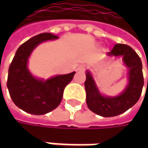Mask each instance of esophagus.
Here are the masks:
<instances>
[{
	"mask_svg": "<svg viewBox=\"0 0 148 148\" xmlns=\"http://www.w3.org/2000/svg\"><path fill=\"white\" fill-rule=\"evenodd\" d=\"M85 69H86V66H85V65H80V66L78 68V70H79V71H83V70H85Z\"/></svg>",
	"mask_w": 148,
	"mask_h": 148,
	"instance_id": "1",
	"label": "esophagus"
}]
</instances>
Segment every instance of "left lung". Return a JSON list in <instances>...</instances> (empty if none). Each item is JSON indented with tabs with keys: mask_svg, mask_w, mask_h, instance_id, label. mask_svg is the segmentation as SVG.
<instances>
[{
	"mask_svg": "<svg viewBox=\"0 0 148 148\" xmlns=\"http://www.w3.org/2000/svg\"><path fill=\"white\" fill-rule=\"evenodd\" d=\"M107 55L109 56L123 57V63L129 69V82L118 96H104L100 93L91 73L86 71L85 81L86 104L92 112L103 117L118 116L134 106L140 97L144 85L140 58L130 46L116 44Z\"/></svg>",
	"mask_w": 148,
	"mask_h": 148,
	"instance_id": "left-lung-1",
	"label": "left lung"
}]
</instances>
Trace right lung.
Here are the masks:
<instances>
[{
	"label": "right lung",
	"instance_id": "1",
	"mask_svg": "<svg viewBox=\"0 0 148 148\" xmlns=\"http://www.w3.org/2000/svg\"><path fill=\"white\" fill-rule=\"evenodd\" d=\"M59 38L52 33L38 34L21 45L8 69L7 86L13 102L19 109L32 115H44L55 110L62 99L66 86L75 72L47 79L34 77L27 68L33 49L41 43Z\"/></svg>",
	"mask_w": 148,
	"mask_h": 148
}]
</instances>
